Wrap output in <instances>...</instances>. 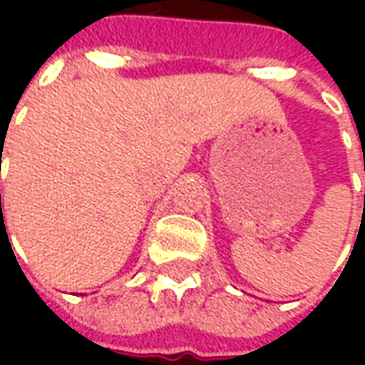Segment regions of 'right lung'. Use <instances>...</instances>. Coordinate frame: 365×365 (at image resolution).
<instances>
[{
  "label": "right lung",
  "mask_w": 365,
  "mask_h": 365,
  "mask_svg": "<svg viewBox=\"0 0 365 365\" xmlns=\"http://www.w3.org/2000/svg\"><path fill=\"white\" fill-rule=\"evenodd\" d=\"M0 199H1V195H0Z\"/></svg>",
  "instance_id": "obj_1"
}]
</instances>
